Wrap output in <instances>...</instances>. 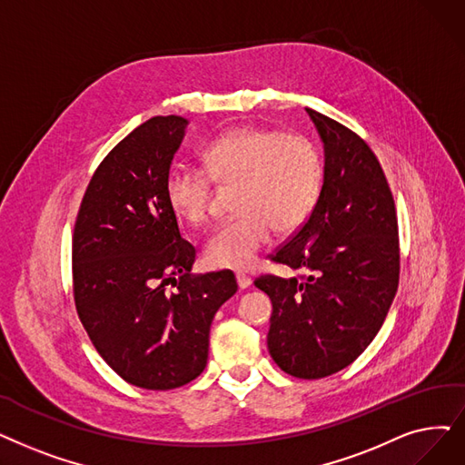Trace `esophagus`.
I'll return each mask as SVG.
<instances>
[{
    "label": "esophagus",
    "instance_id": "1",
    "mask_svg": "<svg viewBox=\"0 0 465 465\" xmlns=\"http://www.w3.org/2000/svg\"><path fill=\"white\" fill-rule=\"evenodd\" d=\"M251 282H252V279L247 273H243V272L237 273V285H239V289H249Z\"/></svg>",
    "mask_w": 465,
    "mask_h": 465
}]
</instances>
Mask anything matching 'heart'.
Returning a JSON list of instances; mask_svg holds the SVG:
<instances>
[{
    "label": "heart",
    "mask_w": 465,
    "mask_h": 465,
    "mask_svg": "<svg viewBox=\"0 0 465 465\" xmlns=\"http://www.w3.org/2000/svg\"><path fill=\"white\" fill-rule=\"evenodd\" d=\"M203 167L180 165L165 180L173 213L190 226H203L213 211V180L237 184V218L222 224L207 241L205 260L213 268L247 270L273 230L292 233L312 216L322 183L315 146L300 134L262 127H237L209 143Z\"/></svg>",
    "instance_id": "b5f03b06"
}]
</instances>
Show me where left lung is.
Listing matches in <instances>:
<instances>
[{"mask_svg":"<svg viewBox=\"0 0 465 465\" xmlns=\"http://www.w3.org/2000/svg\"><path fill=\"white\" fill-rule=\"evenodd\" d=\"M325 150L319 201L273 262L306 275H262L272 300L268 350L294 378L331 376L367 350L399 285L393 195L369 144L338 121L306 108Z\"/></svg>","mask_w":465,"mask_h":465,"instance_id":"8db88e82","label":"left lung"}]
</instances>
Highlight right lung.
I'll use <instances>...</instances> for the list:
<instances>
[{
    "label": "right lung",
    "instance_id": "right-lung-1",
    "mask_svg": "<svg viewBox=\"0 0 465 465\" xmlns=\"http://www.w3.org/2000/svg\"><path fill=\"white\" fill-rule=\"evenodd\" d=\"M186 127L155 115L121 140L91 178L72 241L75 310L93 346L125 381L155 391L203 372L214 313L237 291L228 270L190 273L195 249L165 197Z\"/></svg>",
    "mask_w": 465,
    "mask_h": 465
}]
</instances>
